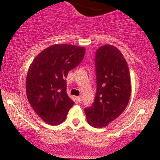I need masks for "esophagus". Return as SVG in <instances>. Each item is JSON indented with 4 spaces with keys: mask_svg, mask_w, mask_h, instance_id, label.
<instances>
[{
    "mask_svg": "<svg viewBox=\"0 0 160 160\" xmlns=\"http://www.w3.org/2000/svg\"><path fill=\"white\" fill-rule=\"evenodd\" d=\"M77 100H78V103H81V102H82V97H81V96L78 97V98H77Z\"/></svg>",
    "mask_w": 160,
    "mask_h": 160,
    "instance_id": "esophagus-1",
    "label": "esophagus"
}]
</instances>
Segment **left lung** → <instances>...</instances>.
Instances as JSON below:
<instances>
[{
  "label": "left lung",
  "instance_id": "left-lung-1",
  "mask_svg": "<svg viewBox=\"0 0 160 160\" xmlns=\"http://www.w3.org/2000/svg\"><path fill=\"white\" fill-rule=\"evenodd\" d=\"M96 95L90 107L84 109L93 127H105L126 109L131 95L127 62L114 46L104 45L95 52Z\"/></svg>",
  "mask_w": 160,
  "mask_h": 160
}]
</instances>
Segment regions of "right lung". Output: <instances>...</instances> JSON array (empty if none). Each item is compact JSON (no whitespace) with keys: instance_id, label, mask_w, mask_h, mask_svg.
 Masks as SVG:
<instances>
[{"instance_id":"right-lung-1","label":"right lung","mask_w":160,"mask_h":160,"mask_svg":"<svg viewBox=\"0 0 160 160\" xmlns=\"http://www.w3.org/2000/svg\"><path fill=\"white\" fill-rule=\"evenodd\" d=\"M85 51L84 47L55 44L43 49L31 64L26 78L27 98L47 123H62L74 105L66 92L65 78L82 61Z\"/></svg>"}]
</instances>
